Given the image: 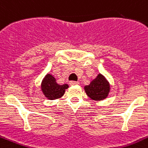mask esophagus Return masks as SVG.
<instances>
[{"label":"esophagus","instance_id":"34e87169","mask_svg":"<svg viewBox=\"0 0 148 148\" xmlns=\"http://www.w3.org/2000/svg\"><path fill=\"white\" fill-rule=\"evenodd\" d=\"M69 84L70 85H77V84H79V82L77 81H74V80H71V81L69 82Z\"/></svg>","mask_w":148,"mask_h":148}]
</instances>
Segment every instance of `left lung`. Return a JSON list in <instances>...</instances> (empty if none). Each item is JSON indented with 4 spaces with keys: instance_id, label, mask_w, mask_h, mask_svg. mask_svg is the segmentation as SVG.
Masks as SVG:
<instances>
[{
    "instance_id": "obj_1",
    "label": "left lung",
    "mask_w": 148,
    "mask_h": 148,
    "mask_svg": "<svg viewBox=\"0 0 148 148\" xmlns=\"http://www.w3.org/2000/svg\"><path fill=\"white\" fill-rule=\"evenodd\" d=\"M85 92L89 98L93 100H102L108 96L110 90V86L101 74H99L95 80L88 86H86Z\"/></svg>"
}]
</instances>
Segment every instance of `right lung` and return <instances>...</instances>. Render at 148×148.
Segmentation results:
<instances>
[{
    "mask_svg": "<svg viewBox=\"0 0 148 148\" xmlns=\"http://www.w3.org/2000/svg\"><path fill=\"white\" fill-rule=\"evenodd\" d=\"M68 88V85L67 84L59 85L56 83L55 78L50 74H47L45 77L41 85L43 94L49 100H53L62 97L64 95L65 89Z\"/></svg>",
    "mask_w": 148,
    "mask_h": 148,
    "instance_id": "add662e5",
    "label": "right lung"
}]
</instances>
